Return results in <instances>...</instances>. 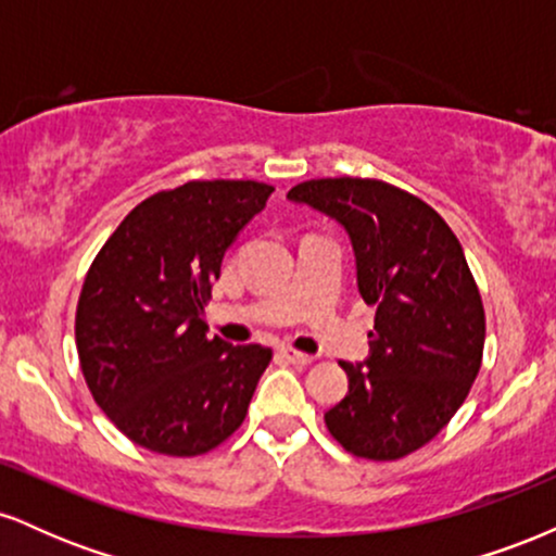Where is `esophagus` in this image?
Here are the masks:
<instances>
[{"instance_id": "1", "label": "esophagus", "mask_w": 556, "mask_h": 556, "mask_svg": "<svg viewBox=\"0 0 556 556\" xmlns=\"http://www.w3.org/2000/svg\"><path fill=\"white\" fill-rule=\"evenodd\" d=\"M279 355H282L287 363H292V366H311V363H314V355L298 353V350L292 348H279Z\"/></svg>"}]
</instances>
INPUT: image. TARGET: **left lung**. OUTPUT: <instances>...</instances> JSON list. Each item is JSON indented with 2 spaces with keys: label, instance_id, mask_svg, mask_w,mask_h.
<instances>
[{
  "label": "left lung",
  "instance_id": "1",
  "mask_svg": "<svg viewBox=\"0 0 556 556\" xmlns=\"http://www.w3.org/2000/svg\"><path fill=\"white\" fill-rule=\"evenodd\" d=\"M287 198L348 232L358 292L376 305L368 358L342 363L348 394L324 413L327 429L353 455L397 460L450 424L481 368L486 318L460 240L381 180H308Z\"/></svg>",
  "mask_w": 556,
  "mask_h": 556
}]
</instances>
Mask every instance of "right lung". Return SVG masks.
<instances>
[{
    "mask_svg": "<svg viewBox=\"0 0 556 556\" xmlns=\"http://www.w3.org/2000/svg\"><path fill=\"white\" fill-rule=\"evenodd\" d=\"M271 193L253 180L162 190L125 216L86 274L75 316L83 376L106 418L146 450L203 455L245 418L271 350L208 340L203 303Z\"/></svg>",
    "mask_w": 556,
    "mask_h": 556,
    "instance_id": "right-lung-1",
    "label": "right lung"
}]
</instances>
